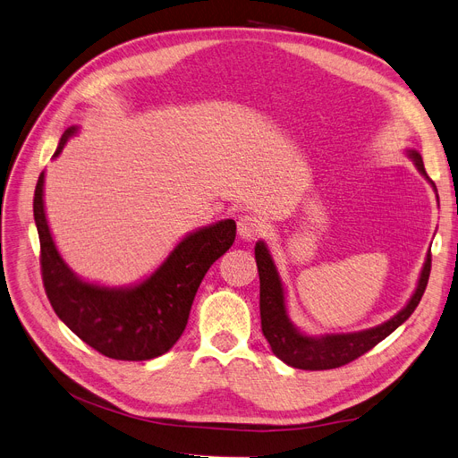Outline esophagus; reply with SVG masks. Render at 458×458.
I'll return each mask as SVG.
<instances>
[{
  "mask_svg": "<svg viewBox=\"0 0 458 458\" xmlns=\"http://www.w3.org/2000/svg\"><path fill=\"white\" fill-rule=\"evenodd\" d=\"M263 219L256 214H244L239 217V224H237V229H239V234L242 239H256L259 237V234L263 233Z\"/></svg>",
  "mask_w": 458,
  "mask_h": 458,
  "instance_id": "1",
  "label": "esophagus"
}]
</instances>
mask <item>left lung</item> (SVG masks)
I'll return each mask as SVG.
<instances>
[{"instance_id": "obj_1", "label": "left lung", "mask_w": 458, "mask_h": 458, "mask_svg": "<svg viewBox=\"0 0 458 458\" xmlns=\"http://www.w3.org/2000/svg\"><path fill=\"white\" fill-rule=\"evenodd\" d=\"M409 157L417 164V168L429 177L424 170L422 157L417 150H409ZM434 185V182H429ZM436 187V185H434ZM256 263L259 273V315H261V330L263 336L267 338L273 353L290 367L303 369V370H327V369H338L355 361L357 357L365 355L374 345L380 344L386 336L403 325L407 318L412 315L420 303V298L426 290L429 269H432V256L428 254L424 269L420 273V281L417 290L411 298V301L401 310L394 318L386 321L369 330L352 332V335H327L321 338H313L301 335L294 325L288 321L286 308H284V290L276 273L275 263L267 246L263 242L256 244Z\"/></svg>"}]
</instances>
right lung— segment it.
<instances>
[{
	"instance_id": "add662e5",
	"label": "right lung",
	"mask_w": 458,
	"mask_h": 458,
	"mask_svg": "<svg viewBox=\"0 0 458 458\" xmlns=\"http://www.w3.org/2000/svg\"><path fill=\"white\" fill-rule=\"evenodd\" d=\"M74 128L66 130L55 157ZM41 281L51 308L78 338L118 361H147L174 348L189 321L192 300L212 263L237 237L233 219L189 234L147 281L116 290L80 281L51 239L44 212V172L34 191Z\"/></svg>"
}]
</instances>
